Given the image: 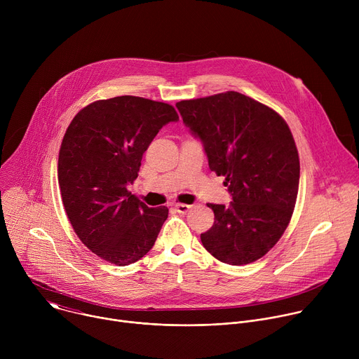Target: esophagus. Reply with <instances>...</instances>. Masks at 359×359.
Segmentation results:
<instances>
[{
  "label": "esophagus",
  "mask_w": 359,
  "mask_h": 359,
  "mask_svg": "<svg viewBox=\"0 0 359 359\" xmlns=\"http://www.w3.org/2000/svg\"><path fill=\"white\" fill-rule=\"evenodd\" d=\"M175 209H176L177 213L186 215V213L191 209V206H189V204H184V203H176V204H175Z\"/></svg>",
  "instance_id": "obj_1"
}]
</instances>
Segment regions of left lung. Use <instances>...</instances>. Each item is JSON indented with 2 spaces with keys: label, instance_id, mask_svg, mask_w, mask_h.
I'll use <instances>...</instances> for the list:
<instances>
[{
  "label": "left lung",
  "instance_id": "8db88e82",
  "mask_svg": "<svg viewBox=\"0 0 359 359\" xmlns=\"http://www.w3.org/2000/svg\"><path fill=\"white\" fill-rule=\"evenodd\" d=\"M176 107L233 196L230 206L208 204L215 224L200 234L204 248L231 266L262 259L284 234L298 194L299 158L287 122L234 90Z\"/></svg>",
  "mask_w": 359,
  "mask_h": 359
}]
</instances>
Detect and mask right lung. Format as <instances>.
Returning <instances> with one entry per match:
<instances>
[{"label":"right lung","mask_w":359,"mask_h":359,"mask_svg":"<svg viewBox=\"0 0 359 359\" xmlns=\"http://www.w3.org/2000/svg\"><path fill=\"white\" fill-rule=\"evenodd\" d=\"M179 121L176 109L151 99L116 96L92 102L69 123L60 149L58 183L79 240L115 266L140 260L168 219L128 190L158 132Z\"/></svg>","instance_id":"add662e5"}]
</instances>
